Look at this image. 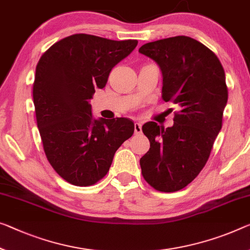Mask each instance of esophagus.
Returning <instances> with one entry per match:
<instances>
[{
	"label": "esophagus",
	"mask_w": 250,
	"mask_h": 250,
	"mask_svg": "<svg viewBox=\"0 0 250 250\" xmlns=\"http://www.w3.org/2000/svg\"><path fill=\"white\" fill-rule=\"evenodd\" d=\"M134 132H135V134H142V124L141 123H135L134 124Z\"/></svg>",
	"instance_id": "esophagus-1"
}]
</instances>
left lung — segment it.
Masks as SVG:
<instances>
[{
	"label": "left lung",
	"mask_w": 250,
	"mask_h": 250,
	"mask_svg": "<svg viewBox=\"0 0 250 250\" xmlns=\"http://www.w3.org/2000/svg\"><path fill=\"white\" fill-rule=\"evenodd\" d=\"M138 51L159 64L163 101L180 108L172 127L155 122L142 127L149 141L140 160L142 174L157 191H179L200 173L221 129L228 101L225 70L209 48L186 36L148 42Z\"/></svg>",
	"instance_id": "obj_1"
}]
</instances>
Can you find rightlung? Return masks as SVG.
Masks as SVG:
<instances>
[{
  "label": "right lung",
  "mask_w": 250,
  "mask_h": 250,
  "mask_svg": "<svg viewBox=\"0 0 250 250\" xmlns=\"http://www.w3.org/2000/svg\"><path fill=\"white\" fill-rule=\"evenodd\" d=\"M136 45L137 40L72 34L51 45L37 64L33 104L45 156L74 186H93L103 179L115 152L133 135L128 118L95 120L89 101Z\"/></svg>",
  "instance_id": "right-lung-1"
}]
</instances>
